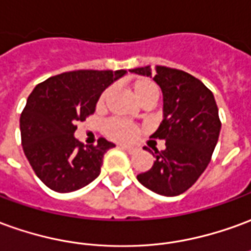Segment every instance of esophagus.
I'll use <instances>...</instances> for the list:
<instances>
[{"label":"esophagus","instance_id":"34e87169","mask_svg":"<svg viewBox=\"0 0 251 251\" xmlns=\"http://www.w3.org/2000/svg\"><path fill=\"white\" fill-rule=\"evenodd\" d=\"M122 148H124L126 152H129V153H134V152H137V151L140 150L136 145H122Z\"/></svg>","mask_w":251,"mask_h":251}]
</instances>
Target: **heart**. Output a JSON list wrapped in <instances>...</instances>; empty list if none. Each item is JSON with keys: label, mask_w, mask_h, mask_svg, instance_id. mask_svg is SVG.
<instances>
[{"label": "heart", "mask_w": 251, "mask_h": 251, "mask_svg": "<svg viewBox=\"0 0 251 251\" xmlns=\"http://www.w3.org/2000/svg\"><path fill=\"white\" fill-rule=\"evenodd\" d=\"M131 89H133V94L136 96V99L140 103H144V101H153L155 103L157 100V98H159L157 87L152 81L145 80V78L134 81L133 85H131ZM108 94H110V89H106L101 94L100 99H99V106H101L106 101V99L108 98ZM104 129H106V133L108 136L113 140H117V141H130L137 134V127L136 126L129 121L120 120V118H113V120L108 121L106 126H104Z\"/></svg>", "instance_id": "heart-1"}]
</instances>
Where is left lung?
<instances>
[{
	"instance_id": "left-lung-1",
	"label": "left lung",
	"mask_w": 251,
	"mask_h": 251,
	"mask_svg": "<svg viewBox=\"0 0 251 251\" xmlns=\"http://www.w3.org/2000/svg\"><path fill=\"white\" fill-rule=\"evenodd\" d=\"M129 72L153 77L163 94V121L151 137L164 140L166 148L152 152L155 163L137 175L138 182L160 196H179L208 167L219 140L222 124L215 96L183 71L157 66L152 72L144 66Z\"/></svg>"
}]
</instances>
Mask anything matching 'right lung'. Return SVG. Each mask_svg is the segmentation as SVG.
Here are the masks:
<instances>
[{
    "instance_id": "obj_1",
    "label": "right lung",
    "mask_w": 251,
    "mask_h": 251,
    "mask_svg": "<svg viewBox=\"0 0 251 251\" xmlns=\"http://www.w3.org/2000/svg\"><path fill=\"white\" fill-rule=\"evenodd\" d=\"M126 71L65 72L38 84L20 117L22 145L35 174L47 187L69 193L87 186L100 174L103 156L115 144L96 145L76 137L77 122L94 114L101 92Z\"/></svg>"
}]
</instances>
